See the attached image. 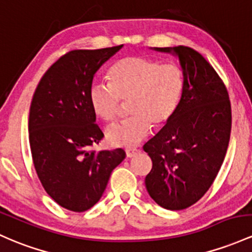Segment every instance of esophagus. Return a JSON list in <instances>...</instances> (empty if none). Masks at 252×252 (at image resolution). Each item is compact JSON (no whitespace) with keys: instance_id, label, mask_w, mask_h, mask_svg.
Returning <instances> with one entry per match:
<instances>
[{"instance_id":"1","label":"esophagus","mask_w":252,"mask_h":252,"mask_svg":"<svg viewBox=\"0 0 252 252\" xmlns=\"http://www.w3.org/2000/svg\"><path fill=\"white\" fill-rule=\"evenodd\" d=\"M126 157H128V158H132V157L136 156V154L140 153V149L128 148V149H126Z\"/></svg>"}]
</instances>
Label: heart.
<instances>
[{"label": "heart", "mask_w": 252, "mask_h": 252, "mask_svg": "<svg viewBox=\"0 0 252 252\" xmlns=\"http://www.w3.org/2000/svg\"><path fill=\"white\" fill-rule=\"evenodd\" d=\"M107 76L110 85L93 84L88 99L93 112L105 122L115 121L122 101H129L130 117L106 130L107 140L115 146H136L149 134L152 126H164L183 98L184 70L175 62L126 56L112 65Z\"/></svg>", "instance_id": "obj_1"}]
</instances>
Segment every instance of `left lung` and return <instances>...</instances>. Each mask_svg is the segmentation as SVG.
I'll return each mask as SVG.
<instances>
[{
	"label": "left lung",
	"mask_w": 252,
	"mask_h": 252,
	"mask_svg": "<svg viewBox=\"0 0 252 252\" xmlns=\"http://www.w3.org/2000/svg\"><path fill=\"white\" fill-rule=\"evenodd\" d=\"M157 50L178 56L185 87L175 116L143 146L153 162L145 183L160 207L182 211L197 202L217 178L231 135V101L200 52L189 46Z\"/></svg>",
	"instance_id": "left-lung-1"
}]
</instances>
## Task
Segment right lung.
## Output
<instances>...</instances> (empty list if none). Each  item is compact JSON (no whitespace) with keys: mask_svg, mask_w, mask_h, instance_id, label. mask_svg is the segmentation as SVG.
<instances>
[{"mask_svg":"<svg viewBox=\"0 0 252 252\" xmlns=\"http://www.w3.org/2000/svg\"><path fill=\"white\" fill-rule=\"evenodd\" d=\"M122 46L71 50L46 70L33 94L29 117L33 165L48 195L68 211L92 208L126 158L122 148L92 149L104 134L88 99L96 70Z\"/></svg>","mask_w":252,"mask_h":252,"instance_id":"obj_1","label":"right lung"}]
</instances>
